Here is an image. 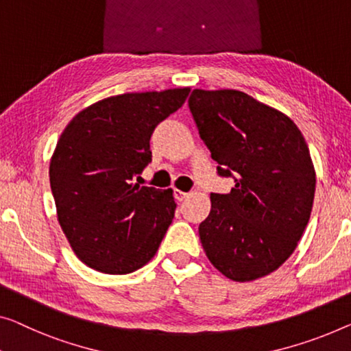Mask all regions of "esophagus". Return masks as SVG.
Segmentation results:
<instances>
[{
  "label": "esophagus",
  "instance_id": "esophagus-1",
  "mask_svg": "<svg viewBox=\"0 0 351 351\" xmlns=\"http://www.w3.org/2000/svg\"><path fill=\"white\" fill-rule=\"evenodd\" d=\"M173 195H175V198H176V200H178V202H182V200H184V198H187V197H189V193H187V192H182V191H178V189H175V191H173Z\"/></svg>",
  "mask_w": 351,
  "mask_h": 351
}]
</instances>
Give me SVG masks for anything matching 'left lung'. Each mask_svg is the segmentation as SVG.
Returning <instances> with one entry per match:
<instances>
[{
    "instance_id": "8db88e82",
    "label": "left lung",
    "mask_w": 351,
    "mask_h": 351,
    "mask_svg": "<svg viewBox=\"0 0 351 351\" xmlns=\"http://www.w3.org/2000/svg\"><path fill=\"white\" fill-rule=\"evenodd\" d=\"M189 108L200 138L232 176L230 193H211L198 233L214 268L237 282L273 273L309 222L315 170L301 130L279 110L237 90H193Z\"/></svg>"
}]
</instances>
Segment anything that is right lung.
Listing matches in <instances>:
<instances>
[{
	"instance_id": "1",
	"label": "right lung",
	"mask_w": 351,
	"mask_h": 351,
	"mask_svg": "<svg viewBox=\"0 0 351 351\" xmlns=\"http://www.w3.org/2000/svg\"><path fill=\"white\" fill-rule=\"evenodd\" d=\"M189 91L104 99L62 130L50 160V187L62 232L90 268L129 274L158 252L175 217L173 191L140 186L134 178L151 162L156 125L184 104Z\"/></svg>"
}]
</instances>
